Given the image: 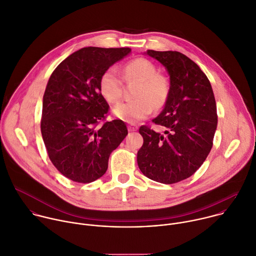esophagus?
<instances>
[{
    "instance_id": "obj_1",
    "label": "esophagus",
    "mask_w": 256,
    "mask_h": 256,
    "mask_svg": "<svg viewBox=\"0 0 256 256\" xmlns=\"http://www.w3.org/2000/svg\"><path fill=\"white\" fill-rule=\"evenodd\" d=\"M128 132H134L138 130V126L136 124H130L128 126Z\"/></svg>"
}]
</instances>
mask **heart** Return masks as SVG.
Returning <instances> with one entry per match:
<instances>
[{"mask_svg":"<svg viewBox=\"0 0 256 256\" xmlns=\"http://www.w3.org/2000/svg\"><path fill=\"white\" fill-rule=\"evenodd\" d=\"M124 80L128 83L138 81L134 91V100L118 104L114 114L130 124H136L148 118L155 108H161L169 96V81L161 74H157L156 66L149 60L138 58L128 62L122 70L109 66L100 77L99 89L104 99L109 103H116L122 95Z\"/></svg>","mask_w":256,"mask_h":256,"instance_id":"heart-1","label":"heart"}]
</instances>
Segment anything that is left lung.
I'll use <instances>...</instances> for the list:
<instances>
[{
    "label": "left lung",
    "instance_id": "left-lung-1",
    "mask_svg": "<svg viewBox=\"0 0 256 256\" xmlns=\"http://www.w3.org/2000/svg\"><path fill=\"white\" fill-rule=\"evenodd\" d=\"M146 54L167 68L170 90L162 112L153 120L165 132L140 128L144 144L136 161L148 178L172 184L190 177L210 152L218 124L216 100L204 72L184 54L152 50Z\"/></svg>",
    "mask_w": 256,
    "mask_h": 256
}]
</instances>
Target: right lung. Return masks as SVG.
Returning a JSON list of instances; mask_svg holds the SVG:
<instances>
[{
  "mask_svg": "<svg viewBox=\"0 0 256 256\" xmlns=\"http://www.w3.org/2000/svg\"><path fill=\"white\" fill-rule=\"evenodd\" d=\"M130 48H84L52 72L42 102L40 128L48 155L66 178L90 184L107 170L108 159L128 134L120 120L106 122L109 105L99 89L103 72Z\"/></svg>",
  "mask_w": 256,
  "mask_h": 256,
  "instance_id": "right-lung-1",
  "label": "right lung"
}]
</instances>
